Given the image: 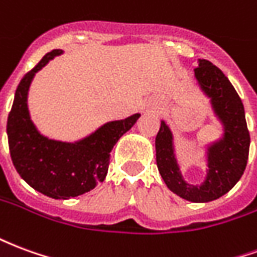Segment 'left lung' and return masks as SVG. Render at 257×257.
Instances as JSON below:
<instances>
[{
    "mask_svg": "<svg viewBox=\"0 0 257 257\" xmlns=\"http://www.w3.org/2000/svg\"><path fill=\"white\" fill-rule=\"evenodd\" d=\"M199 89L209 97L215 117L223 126L219 140L206 146V176L201 184H190L180 172L173 134L165 121L156 138L157 167L168 189L191 202H209L220 198L237 184L248 162L249 131L239 96L220 68L199 59L194 68Z\"/></svg>",
    "mask_w": 257,
    "mask_h": 257,
    "instance_id": "8db88e82",
    "label": "left lung"
}]
</instances>
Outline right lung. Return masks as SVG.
I'll return each instance as SVG.
<instances>
[{"label":"right lung","instance_id":"1","mask_svg":"<svg viewBox=\"0 0 257 257\" xmlns=\"http://www.w3.org/2000/svg\"><path fill=\"white\" fill-rule=\"evenodd\" d=\"M62 49L47 53L22 78L7 122L9 151L20 178L47 197L68 199L95 189L104 180L110 153L118 139L132 128L140 114L110 121L77 142L49 139L31 121L27 96L33 78Z\"/></svg>","mask_w":257,"mask_h":257}]
</instances>
